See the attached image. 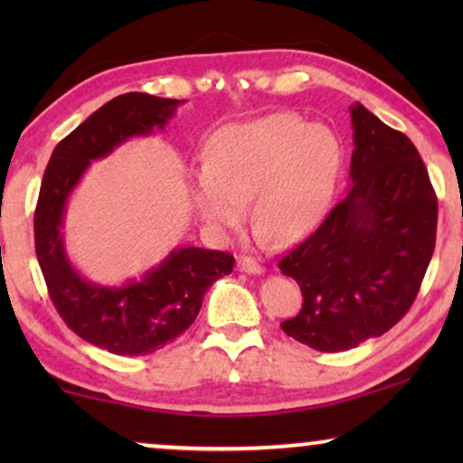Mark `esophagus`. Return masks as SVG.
I'll use <instances>...</instances> for the list:
<instances>
[{"label": "esophagus", "mask_w": 463, "mask_h": 463, "mask_svg": "<svg viewBox=\"0 0 463 463\" xmlns=\"http://www.w3.org/2000/svg\"><path fill=\"white\" fill-rule=\"evenodd\" d=\"M238 269L246 271V274H255V276L263 274V265L257 263L252 257H240L238 259Z\"/></svg>", "instance_id": "esophagus-1"}]
</instances>
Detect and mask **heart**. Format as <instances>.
I'll return each instance as SVG.
<instances>
[{"label":"heart","instance_id":"obj_1","mask_svg":"<svg viewBox=\"0 0 463 463\" xmlns=\"http://www.w3.org/2000/svg\"><path fill=\"white\" fill-rule=\"evenodd\" d=\"M194 200L214 232L238 230L252 198V223L293 242L318 223L339 170V143L325 126L271 113L214 132L202 151Z\"/></svg>","mask_w":463,"mask_h":463}]
</instances>
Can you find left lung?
I'll return each mask as SVG.
<instances>
[{"mask_svg":"<svg viewBox=\"0 0 463 463\" xmlns=\"http://www.w3.org/2000/svg\"><path fill=\"white\" fill-rule=\"evenodd\" d=\"M350 113L352 185L278 263L303 295L282 331L318 352L390 331L413 306L436 244L439 202L420 151L360 103Z\"/></svg>","mask_w":463,"mask_h":463,"instance_id":"1","label":"left lung"}]
</instances>
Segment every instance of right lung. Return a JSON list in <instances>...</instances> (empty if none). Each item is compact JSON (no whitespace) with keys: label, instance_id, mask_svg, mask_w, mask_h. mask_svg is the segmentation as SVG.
<instances>
[{"label":"right lung","instance_id":"add662e5","mask_svg":"<svg viewBox=\"0 0 463 463\" xmlns=\"http://www.w3.org/2000/svg\"><path fill=\"white\" fill-rule=\"evenodd\" d=\"M181 100L128 92L111 99L56 145L43 173L33 232L48 295L75 335L118 356H145L185 333L198 318L213 282L232 274L233 255L183 246L124 287L88 282L69 263L62 244L65 204L92 160L130 137L164 128Z\"/></svg>","mask_w":463,"mask_h":463}]
</instances>
